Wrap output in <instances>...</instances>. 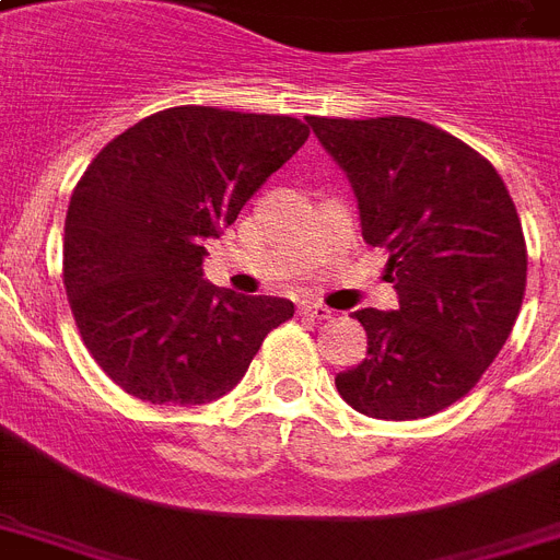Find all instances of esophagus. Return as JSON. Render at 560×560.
I'll list each match as a JSON object with an SVG mask.
<instances>
[{
	"instance_id": "34e87169",
	"label": "esophagus",
	"mask_w": 560,
	"mask_h": 560,
	"mask_svg": "<svg viewBox=\"0 0 560 560\" xmlns=\"http://www.w3.org/2000/svg\"><path fill=\"white\" fill-rule=\"evenodd\" d=\"M299 316H307V319H314V323H325V319H331L334 311L331 307L319 305V302L305 299V302H299Z\"/></svg>"
}]
</instances>
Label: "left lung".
Listing matches in <instances>:
<instances>
[{
  "label": "left lung",
  "instance_id": "1",
  "mask_svg": "<svg viewBox=\"0 0 560 560\" xmlns=\"http://www.w3.org/2000/svg\"><path fill=\"white\" fill-rule=\"evenodd\" d=\"M346 171L366 244L389 253L398 311L354 314L366 360L334 377L369 418L409 421L465 398L521 314L526 241L503 177L486 156L407 116H307Z\"/></svg>",
  "mask_w": 560,
  "mask_h": 560
}]
</instances>
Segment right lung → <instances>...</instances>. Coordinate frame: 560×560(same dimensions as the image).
Segmentation results:
<instances>
[{"mask_svg": "<svg viewBox=\"0 0 560 560\" xmlns=\"http://www.w3.org/2000/svg\"><path fill=\"white\" fill-rule=\"evenodd\" d=\"M299 118L171 107L116 136L66 211L63 288L92 360L127 395L197 407L235 389L293 302L202 281L206 237L232 226L305 144Z\"/></svg>", "mask_w": 560, "mask_h": 560, "instance_id": "add662e5", "label": "right lung"}]
</instances>
